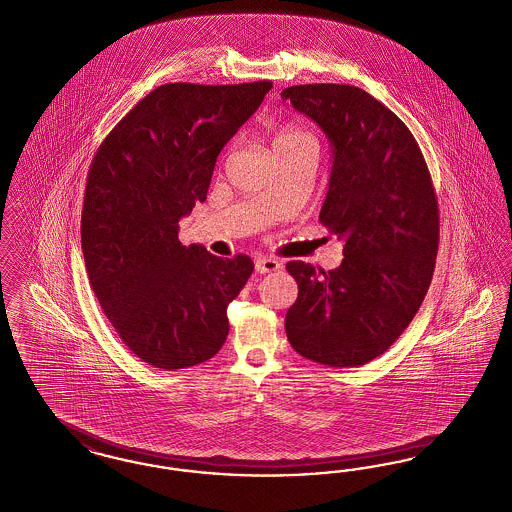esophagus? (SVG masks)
<instances>
[{
  "label": "esophagus",
  "instance_id": "obj_1",
  "mask_svg": "<svg viewBox=\"0 0 512 512\" xmlns=\"http://www.w3.org/2000/svg\"><path fill=\"white\" fill-rule=\"evenodd\" d=\"M255 270L261 272V274H268V272H276L280 270V261L272 259V257H259L255 261Z\"/></svg>",
  "mask_w": 512,
  "mask_h": 512
}]
</instances>
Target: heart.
Returning <instances> with one entry per match:
<instances>
[{
	"label": "heart",
	"mask_w": 512,
	"mask_h": 512,
	"mask_svg": "<svg viewBox=\"0 0 512 512\" xmlns=\"http://www.w3.org/2000/svg\"><path fill=\"white\" fill-rule=\"evenodd\" d=\"M303 144H310L314 146V139L297 129V127H280L274 135H272V150L278 148H293V146H303Z\"/></svg>",
	"instance_id": "b5f03b06"
}]
</instances>
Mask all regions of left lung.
<instances>
[{"instance_id": "8db88e82", "label": "left lung", "mask_w": 512, "mask_h": 512, "mask_svg": "<svg viewBox=\"0 0 512 512\" xmlns=\"http://www.w3.org/2000/svg\"><path fill=\"white\" fill-rule=\"evenodd\" d=\"M282 99L333 144L320 223L343 242L335 270L289 261L299 295L286 314L291 347L329 368H358L404 333L429 291L438 198L406 123L360 87L291 85Z\"/></svg>"}]
</instances>
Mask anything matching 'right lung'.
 Listing matches in <instances>:
<instances>
[{
    "label": "right lung",
    "instance_id": "obj_1",
    "mask_svg": "<svg viewBox=\"0 0 512 512\" xmlns=\"http://www.w3.org/2000/svg\"><path fill=\"white\" fill-rule=\"evenodd\" d=\"M272 82L165 83L104 137L87 171L82 251L91 289L125 347L148 366L190 368L228 335L226 308L253 261L179 242V219L205 202L219 152Z\"/></svg>",
    "mask_w": 512,
    "mask_h": 512
}]
</instances>
